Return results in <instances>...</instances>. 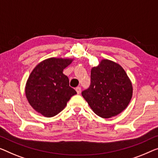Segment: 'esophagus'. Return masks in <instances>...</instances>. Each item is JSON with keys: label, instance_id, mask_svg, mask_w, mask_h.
<instances>
[{"label": "esophagus", "instance_id": "34e87169", "mask_svg": "<svg viewBox=\"0 0 158 158\" xmlns=\"http://www.w3.org/2000/svg\"><path fill=\"white\" fill-rule=\"evenodd\" d=\"M76 91H77V93L78 94H81V87H79V86L77 87V88H76Z\"/></svg>", "mask_w": 158, "mask_h": 158}]
</instances>
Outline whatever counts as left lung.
<instances>
[{
    "label": "left lung",
    "instance_id": "obj_1",
    "mask_svg": "<svg viewBox=\"0 0 158 158\" xmlns=\"http://www.w3.org/2000/svg\"><path fill=\"white\" fill-rule=\"evenodd\" d=\"M82 96L98 116L109 118L126 109L133 96V85L123 68L103 59L91 71V85Z\"/></svg>",
    "mask_w": 158,
    "mask_h": 158
}]
</instances>
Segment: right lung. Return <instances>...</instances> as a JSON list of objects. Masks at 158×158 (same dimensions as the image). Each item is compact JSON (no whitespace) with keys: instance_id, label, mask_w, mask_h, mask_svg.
I'll return each mask as SVG.
<instances>
[{"instance_id":"add662e5","label":"right lung","mask_w":158,"mask_h":158,"mask_svg":"<svg viewBox=\"0 0 158 158\" xmlns=\"http://www.w3.org/2000/svg\"><path fill=\"white\" fill-rule=\"evenodd\" d=\"M74 59L51 57L36 65L25 84V96L35 110L44 117H53L64 109L77 91L69 86L63 70Z\"/></svg>"}]
</instances>
